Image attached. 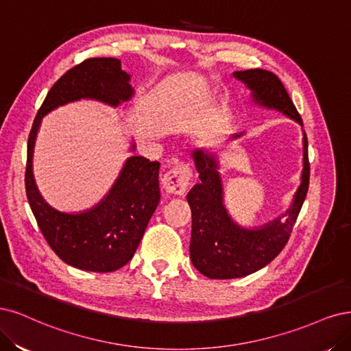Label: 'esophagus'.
Here are the masks:
<instances>
[{
	"label": "esophagus",
	"instance_id": "1",
	"mask_svg": "<svg viewBox=\"0 0 351 351\" xmlns=\"http://www.w3.org/2000/svg\"><path fill=\"white\" fill-rule=\"evenodd\" d=\"M191 167L186 165H180L171 169L163 178H162V186L165 192L172 195H184L189 182H191Z\"/></svg>",
	"mask_w": 351,
	"mask_h": 351
}]
</instances>
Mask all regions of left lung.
<instances>
[{
  "label": "left lung",
  "instance_id": "left-lung-1",
  "mask_svg": "<svg viewBox=\"0 0 351 351\" xmlns=\"http://www.w3.org/2000/svg\"><path fill=\"white\" fill-rule=\"evenodd\" d=\"M233 77L251 90L255 105L276 109L303 127L299 112L276 74L255 69L234 71ZM242 135L243 132L234 134L229 140H236ZM191 156L201 180L186 195L192 213L189 243L192 264L202 276L217 280L239 278L264 268L286 246L308 194L309 159L306 134L303 131L300 185L293 197L291 206L274 220L254 229L237 224L226 210L219 156L198 147L192 150Z\"/></svg>",
  "mask_w": 351,
  "mask_h": 351
}]
</instances>
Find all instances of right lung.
<instances>
[{"instance_id": "obj_1", "label": "right lung", "mask_w": 351, "mask_h": 351, "mask_svg": "<svg viewBox=\"0 0 351 351\" xmlns=\"http://www.w3.org/2000/svg\"><path fill=\"white\" fill-rule=\"evenodd\" d=\"M130 80L131 75L117 58L83 61L51 87L29 134L25 184L33 216L53 252L65 264L83 271L110 273L134 256L160 201V163L143 156L128 157L114 185L95 207L64 213L45 201L33 176L36 135L45 115L71 101L90 99L114 108L127 104L135 93Z\"/></svg>"}]
</instances>
